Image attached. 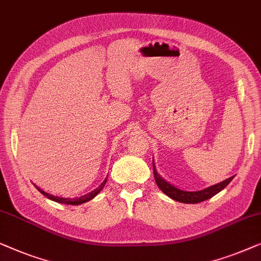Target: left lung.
Returning a JSON list of instances; mask_svg holds the SVG:
<instances>
[{"instance_id":"left-lung-1","label":"left lung","mask_w":261,"mask_h":261,"mask_svg":"<svg viewBox=\"0 0 261 261\" xmlns=\"http://www.w3.org/2000/svg\"><path fill=\"white\" fill-rule=\"evenodd\" d=\"M152 167H153V176H155V181L157 183V186H159V188L162 190L166 195L170 197V199L178 201V202H182V203H199V202H202V201L211 199V197L221 192L222 189H225L226 187L229 185L230 181L234 178V176H232V177L227 178L225 181L218 183V185L208 187V188L205 189L196 190V192H188V190L179 189L177 187H175L174 185H170L168 181H166V179H164L162 176L157 172V169L155 167V163H153V160H152Z\"/></svg>"}]
</instances>
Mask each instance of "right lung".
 I'll list each match as a JSON object with an SVG mask.
<instances>
[{
	"instance_id": "add662e5",
	"label": "right lung",
	"mask_w": 261,
	"mask_h": 261,
	"mask_svg": "<svg viewBox=\"0 0 261 261\" xmlns=\"http://www.w3.org/2000/svg\"><path fill=\"white\" fill-rule=\"evenodd\" d=\"M106 181H108V178H105L104 181H102L101 185L99 186L98 188H95L94 190H92V192H91V193L86 194V195L80 196V197H74V199H69V197H62V196H58V195H52V194L47 193V192H45V190H42L41 188H39L38 186H35V187H36V189H38L39 192L42 194V195H45V196L47 197V199H49V200H52V201H56V202H59V203H65V204L78 205V204L85 203V202H87V201L92 200L93 197L97 196L98 194L100 193V190H101L102 188H104V186H105Z\"/></svg>"
}]
</instances>
